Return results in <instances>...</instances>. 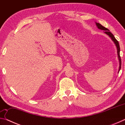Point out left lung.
Masks as SVG:
<instances>
[{"label":"left lung","instance_id":"left-lung-1","mask_svg":"<svg viewBox=\"0 0 125 125\" xmlns=\"http://www.w3.org/2000/svg\"><path fill=\"white\" fill-rule=\"evenodd\" d=\"M95 23H96V25L97 27H98L99 29L101 30L105 31L104 33H105L106 34L108 35L111 38V40H113V42H114V43L115 44L116 48H117L118 58V60H119V68H118V73H119V71H120V69H121V57H120V45H119V43H118V42L117 41V40L115 39V37H114V36L113 35V33H112L111 32H110V30L109 29H107V28H106V27H104L100 24H99V23H98V22H95Z\"/></svg>","mask_w":125,"mask_h":125}]
</instances>
